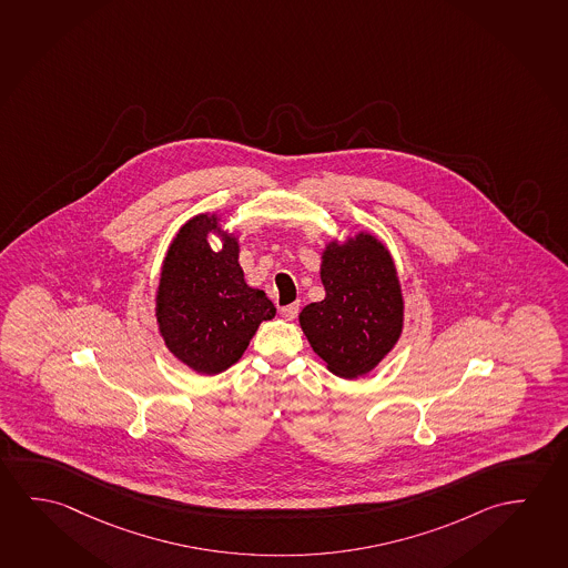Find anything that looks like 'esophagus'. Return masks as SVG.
Wrapping results in <instances>:
<instances>
[{
	"mask_svg": "<svg viewBox=\"0 0 568 568\" xmlns=\"http://www.w3.org/2000/svg\"><path fill=\"white\" fill-rule=\"evenodd\" d=\"M297 312H300V304L297 302H294V304H290V306L280 307V314H282V317L284 320H294L296 317Z\"/></svg>",
	"mask_w": 568,
	"mask_h": 568,
	"instance_id": "34e87169",
	"label": "esophagus"
}]
</instances>
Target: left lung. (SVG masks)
Returning a JSON list of instances; mask_svg holds the SVG:
<instances>
[{"label": "left lung", "instance_id": "8db88e82", "mask_svg": "<svg viewBox=\"0 0 568 568\" xmlns=\"http://www.w3.org/2000/svg\"><path fill=\"white\" fill-rule=\"evenodd\" d=\"M325 297L302 310L314 352L339 377L369 373L403 332V294L387 248L371 234L332 243L324 253Z\"/></svg>", "mask_w": 568, "mask_h": 568}]
</instances>
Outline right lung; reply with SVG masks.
Listing matches in <instances>:
<instances>
[{
  "label": "right lung",
  "instance_id": "right-lung-1",
  "mask_svg": "<svg viewBox=\"0 0 568 568\" xmlns=\"http://www.w3.org/2000/svg\"><path fill=\"white\" fill-rule=\"evenodd\" d=\"M213 229L215 216H195L173 239L155 307L170 352L205 375L241 359L261 322L276 315L266 294L244 282L234 236H225L219 253L211 251Z\"/></svg>",
  "mask_w": 568,
  "mask_h": 568
}]
</instances>
